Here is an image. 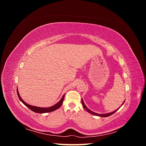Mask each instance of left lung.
I'll return each mask as SVG.
<instances>
[{
	"mask_svg": "<svg viewBox=\"0 0 146 146\" xmlns=\"http://www.w3.org/2000/svg\"><path fill=\"white\" fill-rule=\"evenodd\" d=\"M82 105H83V107L84 109H85L88 112H89L90 113H91V114H93V115L98 116H100V117H108V116H111V114H114L116 111H117V110H118V109H117V110H116V111H114L111 112V113H107V114H98V113H94V112H93V111H91L90 110L88 109V108L86 107V106H85V104H84V102H83V101L82 99Z\"/></svg>",
	"mask_w": 146,
	"mask_h": 146,
	"instance_id": "left-lung-1",
	"label": "left lung"
}]
</instances>
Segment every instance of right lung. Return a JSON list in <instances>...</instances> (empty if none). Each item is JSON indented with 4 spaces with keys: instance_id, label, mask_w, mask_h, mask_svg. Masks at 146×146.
I'll list each match as a JSON object with an SVG mask.
<instances>
[{
    "instance_id": "add662e5",
    "label": "right lung",
    "mask_w": 146,
    "mask_h": 146,
    "mask_svg": "<svg viewBox=\"0 0 146 146\" xmlns=\"http://www.w3.org/2000/svg\"><path fill=\"white\" fill-rule=\"evenodd\" d=\"M17 96H18L19 100L26 106V107H27L30 110H32V111H33L35 113H44L52 112L53 111H55V110H56V109H58L61 107V105H62V104L63 102L64 98V95H63V97H62V98H61V99L56 104H55V105L52 106V107H51L41 108V107H35V106L30 105L27 104V103H25V102L21 98V97L19 94L18 91H17Z\"/></svg>"
}]
</instances>
